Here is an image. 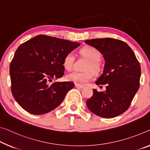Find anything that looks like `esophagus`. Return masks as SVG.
Returning a JSON list of instances; mask_svg holds the SVG:
<instances>
[{
	"instance_id": "esophagus-1",
	"label": "esophagus",
	"mask_w": 150,
	"mask_h": 150,
	"mask_svg": "<svg viewBox=\"0 0 150 150\" xmlns=\"http://www.w3.org/2000/svg\"><path fill=\"white\" fill-rule=\"evenodd\" d=\"M75 87H76V88H80V89L84 88V86H80V85H78V84H75Z\"/></svg>"
}]
</instances>
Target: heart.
<instances>
[{
    "label": "heart",
    "mask_w": 150,
    "mask_h": 150,
    "mask_svg": "<svg viewBox=\"0 0 150 150\" xmlns=\"http://www.w3.org/2000/svg\"><path fill=\"white\" fill-rule=\"evenodd\" d=\"M80 54L88 59L85 72L74 71L66 76V78L69 81L74 82L78 85H85L87 82L91 80L94 77L92 71L97 73L101 69V63L99 59L101 57L100 52L95 47L92 46H86L82 48L80 51ZM75 56L73 52H69L64 57L63 65L66 70H71L72 69Z\"/></svg>",
    "instance_id": "obj_1"
}]
</instances>
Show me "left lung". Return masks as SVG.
Instances as JSON below:
<instances>
[{"instance_id": "obj_1", "label": "left lung", "mask_w": 150, "mask_h": 150, "mask_svg": "<svg viewBox=\"0 0 150 150\" xmlns=\"http://www.w3.org/2000/svg\"><path fill=\"white\" fill-rule=\"evenodd\" d=\"M103 55V72L95 82L106 85V91L93 89V95L86 101L88 109L103 118H112L129 109L139 88L141 67L133 50L125 42L113 38L84 41Z\"/></svg>"}]
</instances>
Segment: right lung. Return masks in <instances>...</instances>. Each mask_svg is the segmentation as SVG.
Listing matches in <instances>:
<instances>
[{"instance_id":"add662e5","label":"right lung","mask_w":150,"mask_h":150,"mask_svg":"<svg viewBox=\"0 0 150 150\" xmlns=\"http://www.w3.org/2000/svg\"><path fill=\"white\" fill-rule=\"evenodd\" d=\"M79 43L39 35L19 46L10 64L11 92L15 100L29 113L42 115L61 104L71 82L52 79L63 76L64 57Z\"/></svg>"}]
</instances>
